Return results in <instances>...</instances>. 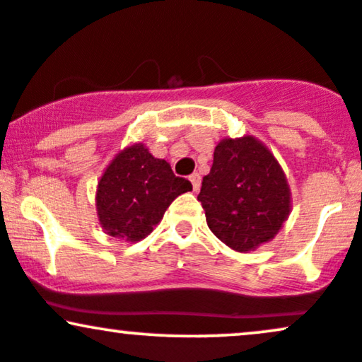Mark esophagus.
<instances>
[{
    "instance_id": "34e87169",
    "label": "esophagus",
    "mask_w": 362,
    "mask_h": 362,
    "mask_svg": "<svg viewBox=\"0 0 362 362\" xmlns=\"http://www.w3.org/2000/svg\"><path fill=\"white\" fill-rule=\"evenodd\" d=\"M189 180L192 182L194 192H197V190L201 189V175H199V173H192V175L189 177Z\"/></svg>"
}]
</instances>
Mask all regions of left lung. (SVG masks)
I'll return each mask as SVG.
<instances>
[{
	"label": "left lung",
	"instance_id": "left-lung-1",
	"mask_svg": "<svg viewBox=\"0 0 362 362\" xmlns=\"http://www.w3.org/2000/svg\"><path fill=\"white\" fill-rule=\"evenodd\" d=\"M211 231L236 252L255 250L288 219L291 194L276 158L252 136L223 139L197 195Z\"/></svg>",
	"mask_w": 362,
	"mask_h": 362
}]
</instances>
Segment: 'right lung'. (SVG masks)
<instances>
[{"instance_id":"obj_1","label":"right lung","mask_w":362,"mask_h":362,"mask_svg":"<svg viewBox=\"0 0 362 362\" xmlns=\"http://www.w3.org/2000/svg\"><path fill=\"white\" fill-rule=\"evenodd\" d=\"M189 190L192 184L175 177L167 161L134 144L114 158L98 182V219L110 236L139 242L161 221L173 199Z\"/></svg>"}]
</instances>
